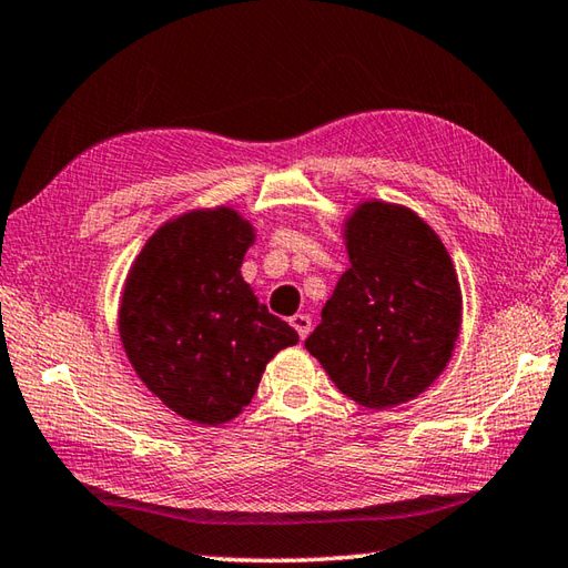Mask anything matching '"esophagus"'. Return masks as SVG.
Segmentation results:
<instances>
[{"label": "esophagus", "instance_id": "esophagus-1", "mask_svg": "<svg viewBox=\"0 0 568 568\" xmlns=\"http://www.w3.org/2000/svg\"><path fill=\"white\" fill-rule=\"evenodd\" d=\"M288 323H292V326L296 328L298 338H301V341H306V335L311 333V316H306V314H296V316L288 318Z\"/></svg>", "mask_w": 568, "mask_h": 568}]
</instances>
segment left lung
<instances>
[{"label": "left lung", "mask_w": 568, "mask_h": 568, "mask_svg": "<svg viewBox=\"0 0 568 568\" xmlns=\"http://www.w3.org/2000/svg\"><path fill=\"white\" fill-rule=\"evenodd\" d=\"M351 267L306 351L367 409L419 397L460 333V286L444 242L404 205L365 201L345 223Z\"/></svg>", "instance_id": "left-lung-1"}]
</instances>
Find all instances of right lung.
I'll return each instance as SVG.
<instances>
[{
	"instance_id": "obj_1",
	"label": "right lung",
	"mask_w": 568,
	"mask_h": 568,
	"mask_svg": "<svg viewBox=\"0 0 568 568\" xmlns=\"http://www.w3.org/2000/svg\"><path fill=\"white\" fill-rule=\"evenodd\" d=\"M252 242V225L233 207L191 211L161 225L126 274L124 353L139 379L195 424L235 419L272 357L298 343L242 280Z\"/></svg>"
}]
</instances>
